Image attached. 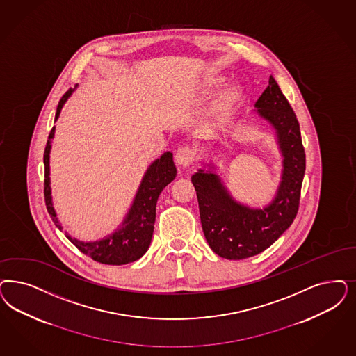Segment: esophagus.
<instances>
[{
  "instance_id": "34e87169",
  "label": "esophagus",
  "mask_w": 356,
  "mask_h": 356,
  "mask_svg": "<svg viewBox=\"0 0 356 356\" xmlns=\"http://www.w3.org/2000/svg\"><path fill=\"white\" fill-rule=\"evenodd\" d=\"M195 149L191 147H183L179 148L177 152H176V163L179 165H183V167H188L193 163L195 160Z\"/></svg>"
}]
</instances>
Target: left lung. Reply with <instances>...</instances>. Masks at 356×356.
<instances>
[{
    "mask_svg": "<svg viewBox=\"0 0 356 356\" xmlns=\"http://www.w3.org/2000/svg\"><path fill=\"white\" fill-rule=\"evenodd\" d=\"M254 111L270 123L282 154V180L270 204L264 208H251L236 201L213 171V163L208 164V171L200 168L192 176L207 242L216 254L230 260L263 252L292 225L305 175L300 124L272 76L267 89L255 102Z\"/></svg>",
    "mask_w": 356,
    "mask_h": 356,
    "instance_id": "left-lung-1",
    "label": "left lung"
}]
</instances>
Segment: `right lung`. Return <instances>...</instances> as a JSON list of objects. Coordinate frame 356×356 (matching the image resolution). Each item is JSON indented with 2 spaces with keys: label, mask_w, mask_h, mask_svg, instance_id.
Returning a JSON list of instances; mask_svg holds the SVG:
<instances>
[{
  "label": "right lung",
  "mask_w": 356,
  "mask_h": 356,
  "mask_svg": "<svg viewBox=\"0 0 356 356\" xmlns=\"http://www.w3.org/2000/svg\"><path fill=\"white\" fill-rule=\"evenodd\" d=\"M76 86L74 89L71 88L59 101L56 114H55V122L58 121L64 104L67 102L68 98L71 97ZM54 135H55V126L49 133V140L43 155L44 200H46V207L52 221L55 222L56 227L62 232V223L59 222L52 204L51 181H49V152L52 147L51 140L54 139ZM176 172L177 171L173 163V155L171 151L164 152L159 159L154 160L149 164L126 217L123 218L122 223L113 233L95 242L79 241L76 238H72L67 232H65V236L83 254H86V257L102 264L121 266V264H127L142 258L149 247L151 238L154 234L158 198L161 191L175 180Z\"/></svg>",
  "instance_id": "obj_1"
}]
</instances>
